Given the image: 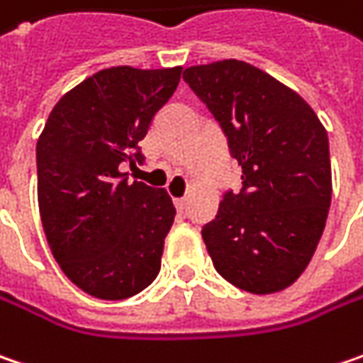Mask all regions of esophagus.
<instances>
[{"instance_id": "34e87169", "label": "esophagus", "mask_w": 363, "mask_h": 363, "mask_svg": "<svg viewBox=\"0 0 363 363\" xmlns=\"http://www.w3.org/2000/svg\"><path fill=\"white\" fill-rule=\"evenodd\" d=\"M173 204H175V208L177 210H184L186 208V204H188V200H186V198H175Z\"/></svg>"}]
</instances>
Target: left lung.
<instances>
[{
    "label": "left lung",
    "instance_id": "left-lung-1",
    "mask_svg": "<svg viewBox=\"0 0 363 363\" xmlns=\"http://www.w3.org/2000/svg\"><path fill=\"white\" fill-rule=\"evenodd\" d=\"M206 104L243 169L202 239L216 272L251 294H272L298 280L317 249L331 206L329 138L296 91L243 61L184 71Z\"/></svg>",
    "mask_w": 363,
    "mask_h": 363
}]
</instances>
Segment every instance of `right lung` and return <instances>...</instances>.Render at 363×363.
<instances>
[{"label":"right lung","mask_w":363,"mask_h":363,"mask_svg":"<svg viewBox=\"0 0 363 363\" xmlns=\"http://www.w3.org/2000/svg\"><path fill=\"white\" fill-rule=\"evenodd\" d=\"M182 67H112L52 108L36 143L38 208L65 276L101 300L130 298L161 269L172 198L120 173L143 163L138 143L169 101Z\"/></svg>","instance_id":"1"}]
</instances>
